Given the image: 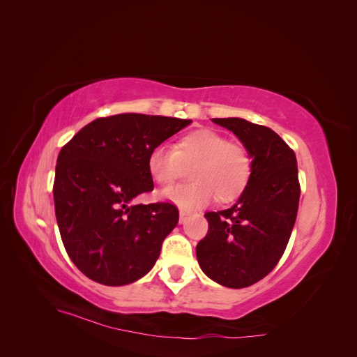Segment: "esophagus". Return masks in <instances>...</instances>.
Returning a JSON list of instances; mask_svg holds the SVG:
<instances>
[{
    "mask_svg": "<svg viewBox=\"0 0 357 357\" xmlns=\"http://www.w3.org/2000/svg\"><path fill=\"white\" fill-rule=\"evenodd\" d=\"M186 215H188V213L185 210H180V223L186 220Z\"/></svg>",
    "mask_w": 357,
    "mask_h": 357,
    "instance_id": "obj_1",
    "label": "esophagus"
}]
</instances>
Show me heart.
<instances>
[{
	"label": "heart",
	"mask_w": 357,
	"mask_h": 357,
	"mask_svg": "<svg viewBox=\"0 0 357 357\" xmlns=\"http://www.w3.org/2000/svg\"><path fill=\"white\" fill-rule=\"evenodd\" d=\"M147 168L160 186H171L185 176V168H192L195 181L167 189L164 197L180 207L198 208L213 198L222 204L238 198L250 181L253 162L243 144L213 129H198L183 135L174 147H153Z\"/></svg>",
	"instance_id": "heart-1"
}]
</instances>
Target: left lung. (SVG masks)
Returning <instances> with one entry per match:
<instances>
[{"label": "left lung", "instance_id": "1", "mask_svg": "<svg viewBox=\"0 0 357 357\" xmlns=\"http://www.w3.org/2000/svg\"><path fill=\"white\" fill-rule=\"evenodd\" d=\"M213 122L241 139L253 169L238 202L204 214L208 232L197 245V257L215 283L241 289L271 273L286 250L301 195L296 156L271 128L240 117Z\"/></svg>", "mask_w": 357, "mask_h": 357}]
</instances>
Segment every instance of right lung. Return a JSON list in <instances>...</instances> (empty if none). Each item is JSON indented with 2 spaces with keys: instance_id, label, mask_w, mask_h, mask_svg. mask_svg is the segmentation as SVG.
I'll return each instance as SVG.
<instances>
[{
  "instance_id": "right-lung-1",
  "label": "right lung",
  "mask_w": 357,
  "mask_h": 357,
  "mask_svg": "<svg viewBox=\"0 0 357 357\" xmlns=\"http://www.w3.org/2000/svg\"><path fill=\"white\" fill-rule=\"evenodd\" d=\"M192 121L125 113L100 117L61 149L53 199L63 247L96 283H134L153 268L176 228L172 202L132 204L153 190L150 150Z\"/></svg>"
}]
</instances>
